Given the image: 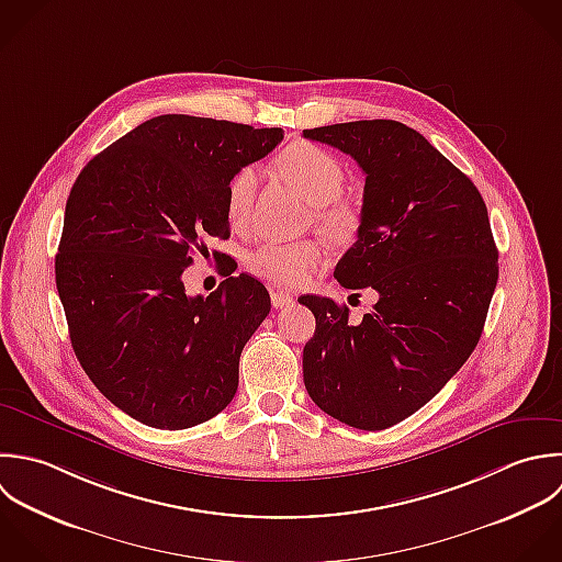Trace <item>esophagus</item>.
Here are the masks:
<instances>
[{
  "instance_id": "34e87169",
  "label": "esophagus",
  "mask_w": 562,
  "mask_h": 562,
  "mask_svg": "<svg viewBox=\"0 0 562 562\" xmlns=\"http://www.w3.org/2000/svg\"><path fill=\"white\" fill-rule=\"evenodd\" d=\"M293 302H295V300H293L291 293H286V291H271V304H273L276 308L291 306Z\"/></svg>"
}]
</instances>
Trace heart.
<instances>
[{
    "label": "heart",
    "instance_id": "heart-1",
    "mask_svg": "<svg viewBox=\"0 0 562 562\" xmlns=\"http://www.w3.org/2000/svg\"><path fill=\"white\" fill-rule=\"evenodd\" d=\"M278 172L311 203L317 205L315 221L335 234L350 229L352 216L337 205L346 186V170L341 161L326 148L308 142L291 144L278 157ZM258 188V172L254 166L236 170L225 190V214L234 227H243L249 218ZM324 262V249L315 240L302 243H265L256 247L249 258V271L278 286H300Z\"/></svg>",
    "mask_w": 562,
    "mask_h": 562
}]
</instances>
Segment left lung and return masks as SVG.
<instances>
[{
    "label": "left lung",
    "mask_w": 562,
    "mask_h": 562,
    "mask_svg": "<svg viewBox=\"0 0 562 562\" xmlns=\"http://www.w3.org/2000/svg\"><path fill=\"white\" fill-rule=\"evenodd\" d=\"M304 137L366 175L357 243L335 278L379 295L361 322L330 297H300L315 315L304 385L328 416L381 431L427 405L482 337L499 278L488 210L475 183L403 122L357 120Z\"/></svg>",
    "instance_id": "obj_1"
}]
</instances>
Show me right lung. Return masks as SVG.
<instances>
[{"label":"right lung","instance_id":"right-lung-1","mask_svg":"<svg viewBox=\"0 0 562 562\" xmlns=\"http://www.w3.org/2000/svg\"><path fill=\"white\" fill-rule=\"evenodd\" d=\"M282 128L157 115L98 153L71 186L56 289L85 374L117 409L155 429H188L238 390L245 344L271 311L240 273L190 297L181 273L203 238H229L225 190L271 153ZM216 258V256H214Z\"/></svg>","mask_w":562,"mask_h":562}]
</instances>
